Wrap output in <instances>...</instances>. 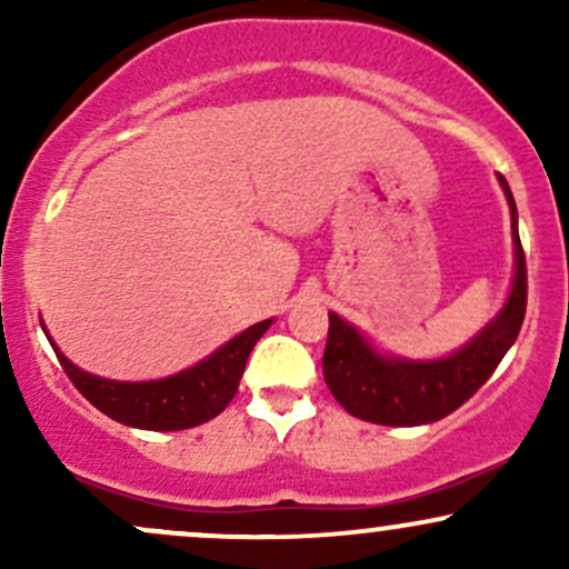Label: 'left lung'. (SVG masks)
Segmentation results:
<instances>
[{
    "label": "left lung",
    "instance_id": "1",
    "mask_svg": "<svg viewBox=\"0 0 569 569\" xmlns=\"http://www.w3.org/2000/svg\"><path fill=\"white\" fill-rule=\"evenodd\" d=\"M511 206L516 272L508 302L495 321L466 348L439 361H403L380 356L358 335L356 326L329 312V339L323 350V377L329 390L352 417L377 426H426L452 415L498 369L508 348L519 337L527 312V262L516 227V202L500 176Z\"/></svg>",
    "mask_w": 569,
    "mask_h": 569
}]
</instances>
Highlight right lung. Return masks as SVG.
<instances>
[{"label": "right lung", "mask_w": 569, "mask_h": 569, "mask_svg": "<svg viewBox=\"0 0 569 569\" xmlns=\"http://www.w3.org/2000/svg\"><path fill=\"white\" fill-rule=\"evenodd\" d=\"M270 323L272 318L248 326L243 335L232 337L224 348L208 356L206 361L152 382H117L88 375V371L77 369L63 352H58L50 335L48 339L74 388L103 415L122 426L141 430H184L208 422L227 409V403L238 393L240 377H243L253 345L270 329Z\"/></svg>", "instance_id": "add662e5"}]
</instances>
